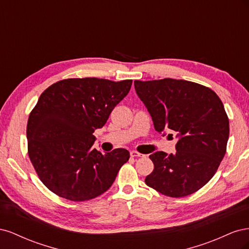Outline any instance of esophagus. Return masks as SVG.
<instances>
[{
    "label": "esophagus",
    "instance_id": "obj_1",
    "mask_svg": "<svg viewBox=\"0 0 249 249\" xmlns=\"http://www.w3.org/2000/svg\"><path fill=\"white\" fill-rule=\"evenodd\" d=\"M131 157H143L142 154L136 152V150H132L131 152Z\"/></svg>",
    "mask_w": 249,
    "mask_h": 249
}]
</instances>
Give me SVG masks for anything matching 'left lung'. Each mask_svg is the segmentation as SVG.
<instances>
[{
	"label": "left lung",
	"instance_id": "left-lung-1",
	"mask_svg": "<svg viewBox=\"0 0 249 249\" xmlns=\"http://www.w3.org/2000/svg\"><path fill=\"white\" fill-rule=\"evenodd\" d=\"M134 85L155 130L163 136L175 132L178 139L176 154L149 156L154 170L145 184L170 197L196 192L213 178L227 150L230 124L222 102L212 89L185 80L135 81Z\"/></svg>",
	"mask_w": 249,
	"mask_h": 249
}]
</instances>
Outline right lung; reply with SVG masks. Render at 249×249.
I'll list each match as a JSON object with an SVG mask.
<instances>
[{"label": "right lung", "instance_id": "1", "mask_svg": "<svg viewBox=\"0 0 249 249\" xmlns=\"http://www.w3.org/2000/svg\"><path fill=\"white\" fill-rule=\"evenodd\" d=\"M132 80L66 79L44 90L28 119L30 160L41 182L63 198L84 201L107 191L130 153L93 148L116 105L129 93Z\"/></svg>", "mask_w": 249, "mask_h": 249}]
</instances>
